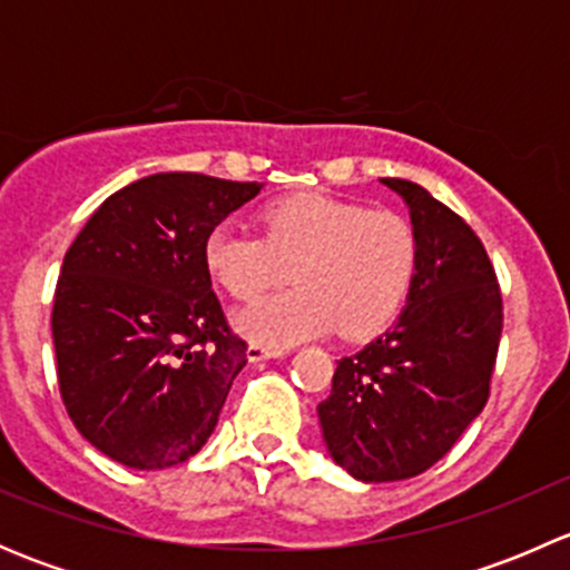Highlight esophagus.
Instances as JSON below:
<instances>
[{
    "instance_id": "obj_1",
    "label": "esophagus",
    "mask_w": 570,
    "mask_h": 570,
    "mask_svg": "<svg viewBox=\"0 0 570 570\" xmlns=\"http://www.w3.org/2000/svg\"><path fill=\"white\" fill-rule=\"evenodd\" d=\"M286 355V347H273V344H262V342H253L248 344V361H267V358H281Z\"/></svg>"
}]
</instances>
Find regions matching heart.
<instances>
[{"instance_id": "b5f03b06", "label": "heart", "mask_w": 570, "mask_h": 570, "mask_svg": "<svg viewBox=\"0 0 570 570\" xmlns=\"http://www.w3.org/2000/svg\"><path fill=\"white\" fill-rule=\"evenodd\" d=\"M262 237L217 226L206 237L212 278L237 301L289 278L297 286L262 297L234 317L256 342L295 344L336 331L361 342L386 331L411 295L419 237L407 217L322 193L264 206Z\"/></svg>"}]
</instances>
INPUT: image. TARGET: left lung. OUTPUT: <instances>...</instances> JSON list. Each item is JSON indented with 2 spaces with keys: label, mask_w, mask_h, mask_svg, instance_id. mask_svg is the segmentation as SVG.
Returning a JSON list of instances; mask_svg holds the SVG:
<instances>
[{
  "label": "left lung",
  "mask_w": 570,
  "mask_h": 570,
  "mask_svg": "<svg viewBox=\"0 0 570 570\" xmlns=\"http://www.w3.org/2000/svg\"><path fill=\"white\" fill-rule=\"evenodd\" d=\"M411 209L419 269L405 312L336 361L317 405L327 452L355 480L416 476L455 446L491 394L502 336L497 273L461 215L405 178H381Z\"/></svg>",
  "instance_id": "obj_1"
}]
</instances>
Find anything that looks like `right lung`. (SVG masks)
<instances>
[{
  "label": "right lung",
  "mask_w": 570,
  "mask_h": 570,
  "mask_svg": "<svg viewBox=\"0 0 570 570\" xmlns=\"http://www.w3.org/2000/svg\"><path fill=\"white\" fill-rule=\"evenodd\" d=\"M258 181L154 174L112 193L62 258L51 336L62 405L129 469L193 458L215 430L248 344L212 292V228Z\"/></svg>",
  "instance_id": "obj_1"
}]
</instances>
